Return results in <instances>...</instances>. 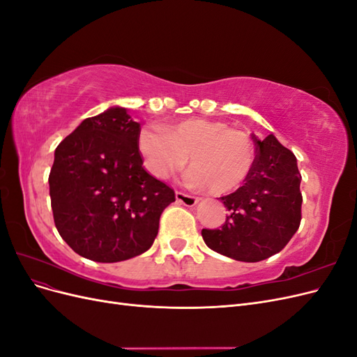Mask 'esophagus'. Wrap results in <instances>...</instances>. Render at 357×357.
<instances>
[{"label": "esophagus", "mask_w": 357, "mask_h": 357, "mask_svg": "<svg viewBox=\"0 0 357 357\" xmlns=\"http://www.w3.org/2000/svg\"><path fill=\"white\" fill-rule=\"evenodd\" d=\"M176 199H177L180 204L186 205V207H193V205L198 204V201H199L198 197L189 195V193H185V192H176Z\"/></svg>", "instance_id": "1"}]
</instances>
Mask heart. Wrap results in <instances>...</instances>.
Masks as SVG:
<instances>
[{"label":"heart","mask_w":357,"mask_h":357,"mask_svg":"<svg viewBox=\"0 0 357 357\" xmlns=\"http://www.w3.org/2000/svg\"><path fill=\"white\" fill-rule=\"evenodd\" d=\"M138 147L147 169L165 178L188 164L186 180L192 186L226 193L238 188L255 162L252 139L238 128L207 117H189L159 128H144Z\"/></svg>","instance_id":"b5f03b06"}]
</instances>
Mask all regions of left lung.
Returning a JSON list of instances; mask_svg holds the SVG:
<instances>
[{"instance_id": "left-lung-1", "label": "left lung", "mask_w": 357, "mask_h": 357, "mask_svg": "<svg viewBox=\"0 0 357 357\" xmlns=\"http://www.w3.org/2000/svg\"><path fill=\"white\" fill-rule=\"evenodd\" d=\"M256 158L244 185L222 197L229 214L220 229H202L211 250L241 262L282 252L299 228L302 193L296 158L271 134L252 135Z\"/></svg>"}]
</instances>
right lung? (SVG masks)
I'll return each mask as SVG.
<instances>
[{"mask_svg": "<svg viewBox=\"0 0 357 357\" xmlns=\"http://www.w3.org/2000/svg\"><path fill=\"white\" fill-rule=\"evenodd\" d=\"M138 122L112 107L62 139L49 174L55 226L75 253L121 262L152 247L159 218L176 193L150 176L139 155Z\"/></svg>", "mask_w": 357, "mask_h": 357, "instance_id": "1", "label": "right lung"}]
</instances>
